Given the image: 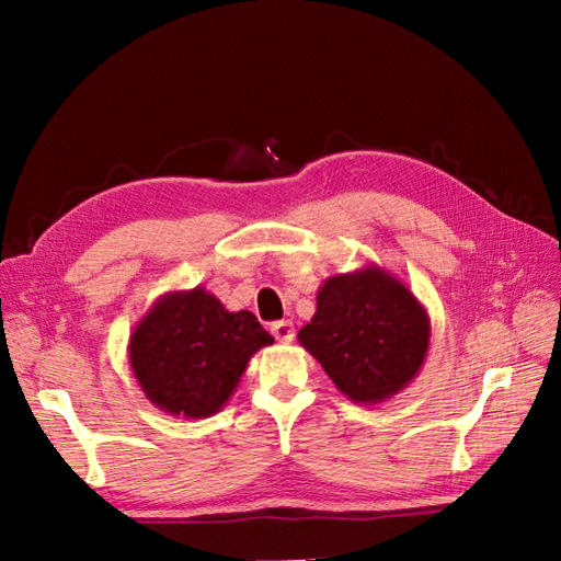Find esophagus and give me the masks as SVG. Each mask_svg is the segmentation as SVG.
Here are the masks:
<instances>
[{
	"label": "esophagus",
	"instance_id": "34e87169",
	"mask_svg": "<svg viewBox=\"0 0 561 561\" xmlns=\"http://www.w3.org/2000/svg\"><path fill=\"white\" fill-rule=\"evenodd\" d=\"M271 334H274L276 342H280V344L293 342V339H295L293 322H290V320H278V322H274V325H271Z\"/></svg>",
	"mask_w": 561,
	"mask_h": 561
}]
</instances>
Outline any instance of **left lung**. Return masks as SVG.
I'll use <instances>...</instances> for the list:
<instances>
[{
    "label": "left lung",
    "mask_w": 561,
    "mask_h": 561,
    "mask_svg": "<svg viewBox=\"0 0 561 561\" xmlns=\"http://www.w3.org/2000/svg\"><path fill=\"white\" fill-rule=\"evenodd\" d=\"M316 301L299 344L348 400L383 402L416 377L428 351L431 320L388 271L367 266L332 276Z\"/></svg>",
    "instance_id": "1"
}]
</instances>
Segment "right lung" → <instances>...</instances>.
Instances as JSON below:
<instances>
[{
    "instance_id": "1",
    "label": "right lung",
    "mask_w": 561,
    "mask_h": 561,
    "mask_svg": "<svg viewBox=\"0 0 561 561\" xmlns=\"http://www.w3.org/2000/svg\"><path fill=\"white\" fill-rule=\"evenodd\" d=\"M274 344L250 311H227L203 287L168 293L130 334L128 358L159 410L206 419L225 407L262 346Z\"/></svg>"
}]
</instances>
